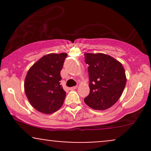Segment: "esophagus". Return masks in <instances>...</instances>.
<instances>
[{"instance_id": "34e87169", "label": "esophagus", "mask_w": 151, "mask_h": 151, "mask_svg": "<svg viewBox=\"0 0 151 151\" xmlns=\"http://www.w3.org/2000/svg\"><path fill=\"white\" fill-rule=\"evenodd\" d=\"M77 88V86H72V87H70L69 88V89L70 90H74V89H76Z\"/></svg>"}]
</instances>
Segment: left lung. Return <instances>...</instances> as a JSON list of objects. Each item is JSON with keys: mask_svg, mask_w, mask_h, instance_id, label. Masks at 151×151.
<instances>
[{"mask_svg": "<svg viewBox=\"0 0 151 151\" xmlns=\"http://www.w3.org/2000/svg\"><path fill=\"white\" fill-rule=\"evenodd\" d=\"M89 65V94L84 102L95 110L110 108L121 97L126 83L125 70L118 60L103 53H84Z\"/></svg>", "mask_w": 151, "mask_h": 151, "instance_id": "8db88e82", "label": "left lung"}]
</instances>
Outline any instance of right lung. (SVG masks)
<instances>
[{
  "mask_svg": "<svg viewBox=\"0 0 151 151\" xmlns=\"http://www.w3.org/2000/svg\"><path fill=\"white\" fill-rule=\"evenodd\" d=\"M67 56V53L48 54L27 72L25 92L30 104L38 111L52 114L63 104L66 92L60 85V71Z\"/></svg>",
  "mask_w": 151,
  "mask_h": 151,
  "instance_id": "right-lung-1",
  "label": "right lung"
}]
</instances>
